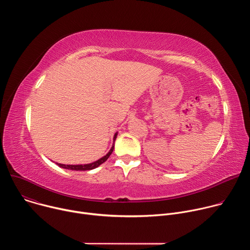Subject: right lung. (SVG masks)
<instances>
[{
  "label": "right lung",
  "mask_w": 250,
  "mask_h": 250,
  "mask_svg": "<svg viewBox=\"0 0 250 250\" xmlns=\"http://www.w3.org/2000/svg\"><path fill=\"white\" fill-rule=\"evenodd\" d=\"M117 135H118V132L115 133L114 135V144H113V146L112 148L110 149V151L106 153L104 156H103L102 158L98 159L97 161L95 162H92V163H89V164H80V165H66V164H61V163H56L59 167H62V168H65V169H68V170H74V171H87V170H92V169H95L97 167H99L101 164H103L106 159H108L110 157V155L112 154L113 150H114V147H115V140L117 138Z\"/></svg>",
  "instance_id": "right-lung-1"
}]
</instances>
